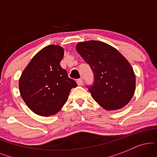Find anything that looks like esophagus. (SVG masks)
I'll use <instances>...</instances> for the list:
<instances>
[{
	"label": "esophagus",
	"mask_w": 157,
	"mask_h": 157,
	"mask_svg": "<svg viewBox=\"0 0 157 157\" xmlns=\"http://www.w3.org/2000/svg\"><path fill=\"white\" fill-rule=\"evenodd\" d=\"M77 82L78 86H82V85H83V80H82V79H78V80H77Z\"/></svg>",
	"instance_id": "34e87169"
}]
</instances>
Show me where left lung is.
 I'll list each match as a JSON object with an SVG mask.
<instances>
[{"label":"left lung","mask_w":157,"mask_h":157,"mask_svg":"<svg viewBox=\"0 0 157 157\" xmlns=\"http://www.w3.org/2000/svg\"><path fill=\"white\" fill-rule=\"evenodd\" d=\"M76 48L93 72L94 82L87 88L94 100L105 110L127 105L134 94L136 79L125 57L101 41L79 43Z\"/></svg>","instance_id":"1"}]
</instances>
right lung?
I'll return each instance as SVG.
<instances>
[{
  "instance_id": "add662e5",
  "label": "right lung",
  "mask_w": 157,
  "mask_h": 157,
  "mask_svg": "<svg viewBox=\"0 0 157 157\" xmlns=\"http://www.w3.org/2000/svg\"><path fill=\"white\" fill-rule=\"evenodd\" d=\"M63 48L50 45L41 49L23 71L19 90L23 101L40 116L55 114L67 101L77 82L60 66Z\"/></svg>"
}]
</instances>
